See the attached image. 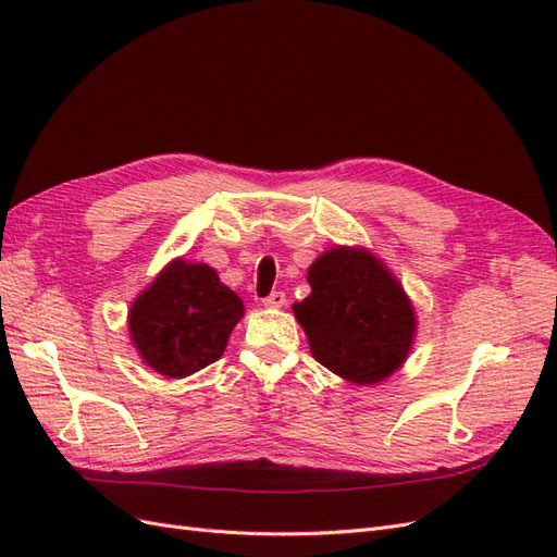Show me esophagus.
Here are the masks:
<instances>
[{
    "mask_svg": "<svg viewBox=\"0 0 557 557\" xmlns=\"http://www.w3.org/2000/svg\"><path fill=\"white\" fill-rule=\"evenodd\" d=\"M262 305L267 307V309H281V307H285V293H272V295H267L264 299H262Z\"/></svg>",
    "mask_w": 557,
    "mask_h": 557,
    "instance_id": "obj_1",
    "label": "esophagus"
}]
</instances>
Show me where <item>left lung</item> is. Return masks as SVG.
I'll use <instances>...</instances> for the list:
<instances>
[{
  "label": "left lung",
  "mask_w": 557,
  "mask_h": 557,
  "mask_svg": "<svg viewBox=\"0 0 557 557\" xmlns=\"http://www.w3.org/2000/svg\"><path fill=\"white\" fill-rule=\"evenodd\" d=\"M311 295L293 305L311 356L350 383L372 385L407 360L416 313L387 267L364 248L336 246L311 267Z\"/></svg>",
  "instance_id": "1"
}]
</instances>
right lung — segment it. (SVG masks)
Segmentation results:
<instances>
[{
    "label": "right lung",
    "mask_w": 557,
    "mask_h": 557,
    "mask_svg": "<svg viewBox=\"0 0 557 557\" xmlns=\"http://www.w3.org/2000/svg\"><path fill=\"white\" fill-rule=\"evenodd\" d=\"M244 301L205 262L166 264L134 299L129 336L141 360L170 379L190 376L223 356Z\"/></svg>",
    "instance_id": "1"
}]
</instances>
